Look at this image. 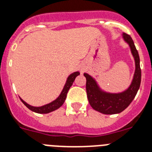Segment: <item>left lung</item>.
I'll use <instances>...</instances> for the list:
<instances>
[{
	"label": "left lung",
	"instance_id": "left-lung-1",
	"mask_svg": "<svg viewBox=\"0 0 152 152\" xmlns=\"http://www.w3.org/2000/svg\"><path fill=\"white\" fill-rule=\"evenodd\" d=\"M123 37L131 47L136 66L132 83L126 91L116 94L104 93L99 89L96 81L90 75L84 73V76L86 79V90L89 103L95 110L104 114L119 113L125 110L135 97L141 84V70L138 52L131 37L126 33H124Z\"/></svg>",
	"mask_w": 152,
	"mask_h": 152
}]
</instances>
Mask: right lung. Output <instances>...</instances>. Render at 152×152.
<instances>
[{"label": "right lung", "mask_w": 152, "mask_h": 152, "mask_svg": "<svg viewBox=\"0 0 152 152\" xmlns=\"http://www.w3.org/2000/svg\"><path fill=\"white\" fill-rule=\"evenodd\" d=\"M79 75H80V72H75L69 76L68 79H67V81H66V85H65L64 88H63V90H62V93H61V94L59 95V96L57 98L56 100H54V101H52L50 104L44 105L42 106V107H32V106L29 105V104H28L27 103H25L24 100H21V98H20V99H21V102L26 106L28 108L29 110H31L35 112V113H49V112L53 111L55 110H57L58 108L60 107L61 106L64 104V101L65 100H66V96H67V93H68L69 88L71 87V86L72 85V83L74 82V80H75L76 76H79Z\"/></svg>", "instance_id": "1"}]
</instances>
